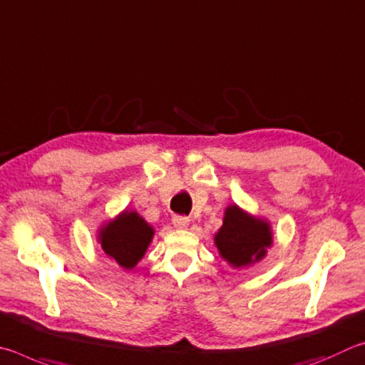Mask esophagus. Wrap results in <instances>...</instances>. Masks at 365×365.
Here are the masks:
<instances>
[{"mask_svg": "<svg viewBox=\"0 0 365 365\" xmlns=\"http://www.w3.org/2000/svg\"><path fill=\"white\" fill-rule=\"evenodd\" d=\"M190 220L187 218V216H181V215H175L173 216V225H175V227L178 229H186L189 226Z\"/></svg>", "mask_w": 365, "mask_h": 365, "instance_id": "34e87169", "label": "esophagus"}]
</instances>
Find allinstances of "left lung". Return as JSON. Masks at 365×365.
Returning <instances> with one entry per match:
<instances>
[{"instance_id": "obj_1", "label": "left lung", "mask_w": 365, "mask_h": 365, "mask_svg": "<svg viewBox=\"0 0 365 365\" xmlns=\"http://www.w3.org/2000/svg\"><path fill=\"white\" fill-rule=\"evenodd\" d=\"M215 242L222 258L235 267H242L263 258L266 248L272 244V237L267 222L232 205L226 210Z\"/></svg>"}]
</instances>
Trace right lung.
I'll list each match as a JSON object with an SVG mask.
<instances>
[{"label": "right lung", "mask_w": 365, "mask_h": 365, "mask_svg": "<svg viewBox=\"0 0 365 365\" xmlns=\"http://www.w3.org/2000/svg\"><path fill=\"white\" fill-rule=\"evenodd\" d=\"M152 235L153 229L136 212H125L102 229L99 240L108 258L131 269L143 258Z\"/></svg>", "instance_id": "obj_1"}]
</instances>
